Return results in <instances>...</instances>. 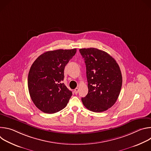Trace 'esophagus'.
<instances>
[{
  "label": "esophagus",
  "instance_id": "1",
  "mask_svg": "<svg viewBox=\"0 0 151 151\" xmlns=\"http://www.w3.org/2000/svg\"><path fill=\"white\" fill-rule=\"evenodd\" d=\"M78 91H79V88H76L74 90V93H75V94H77L78 93Z\"/></svg>",
  "mask_w": 151,
  "mask_h": 151
}]
</instances>
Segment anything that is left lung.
I'll return each mask as SVG.
<instances>
[{
  "label": "left lung",
  "mask_w": 151,
  "mask_h": 151,
  "mask_svg": "<svg viewBox=\"0 0 151 151\" xmlns=\"http://www.w3.org/2000/svg\"><path fill=\"white\" fill-rule=\"evenodd\" d=\"M88 93L82 101L86 108L102 112L117 100L122 87V74L115 60L105 51L94 48H82Z\"/></svg>",
  "instance_id": "1"
}]
</instances>
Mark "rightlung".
Returning a JSON list of instances; mask_svg holds the SVG:
<instances>
[{
    "mask_svg": "<svg viewBox=\"0 0 151 151\" xmlns=\"http://www.w3.org/2000/svg\"><path fill=\"white\" fill-rule=\"evenodd\" d=\"M76 52V48L47 51L32 64L28 75L29 91L33 103L43 112L54 114L68 104L72 93L63 83L64 70Z\"/></svg>",
    "mask_w": 151,
    "mask_h": 151,
    "instance_id": "right-lung-1",
    "label": "right lung"
}]
</instances>
